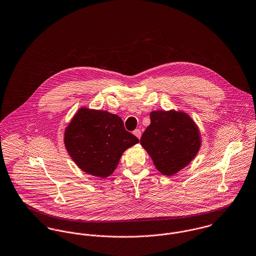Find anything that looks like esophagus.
Wrapping results in <instances>:
<instances>
[{"label": "esophagus", "instance_id": "obj_1", "mask_svg": "<svg viewBox=\"0 0 256 256\" xmlns=\"http://www.w3.org/2000/svg\"><path fill=\"white\" fill-rule=\"evenodd\" d=\"M133 134L138 138V139H140V135H142V133H140V130H139V129H136L134 132H133Z\"/></svg>", "mask_w": 256, "mask_h": 256}]
</instances>
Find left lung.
<instances>
[{
    "instance_id": "obj_1",
    "label": "left lung",
    "mask_w": 256,
    "mask_h": 256,
    "mask_svg": "<svg viewBox=\"0 0 256 256\" xmlns=\"http://www.w3.org/2000/svg\"><path fill=\"white\" fill-rule=\"evenodd\" d=\"M150 117V124L140 142L156 168L162 175L173 176L198 154L202 146L200 129L183 110H154Z\"/></svg>"
}]
</instances>
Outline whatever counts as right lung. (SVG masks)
Segmentation results:
<instances>
[{"instance_id": "right-lung-1", "label": "right lung", "mask_w": 256, "mask_h": 256, "mask_svg": "<svg viewBox=\"0 0 256 256\" xmlns=\"http://www.w3.org/2000/svg\"><path fill=\"white\" fill-rule=\"evenodd\" d=\"M64 142L75 164L98 178L112 175L123 152L139 142L116 114L80 108L66 127Z\"/></svg>"}]
</instances>
